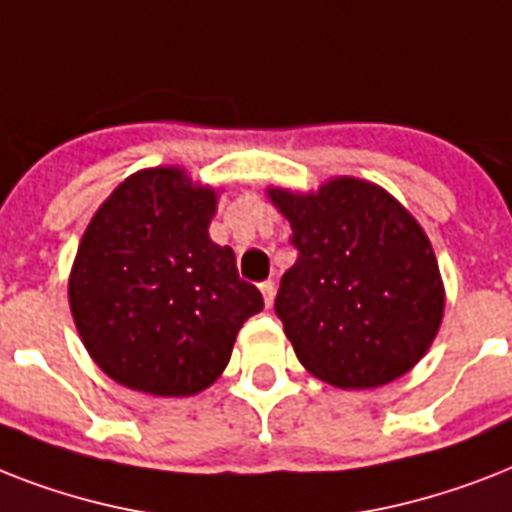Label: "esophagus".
Instances as JSON below:
<instances>
[{
  "mask_svg": "<svg viewBox=\"0 0 512 512\" xmlns=\"http://www.w3.org/2000/svg\"><path fill=\"white\" fill-rule=\"evenodd\" d=\"M260 292H263V300H265V308H271L273 305V297H276V281L268 279L260 284Z\"/></svg>",
  "mask_w": 512,
  "mask_h": 512,
  "instance_id": "1",
  "label": "esophagus"
}]
</instances>
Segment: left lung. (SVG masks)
I'll list each match as a JSON object with an SVG mask.
<instances>
[{
    "mask_svg": "<svg viewBox=\"0 0 512 512\" xmlns=\"http://www.w3.org/2000/svg\"><path fill=\"white\" fill-rule=\"evenodd\" d=\"M271 199L297 249L273 308L300 364L337 388H380L409 372L444 316L436 255L414 217L353 177Z\"/></svg>",
    "mask_w": 512,
    "mask_h": 512,
    "instance_id": "1",
    "label": "left lung"
}]
</instances>
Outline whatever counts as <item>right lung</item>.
Segmentation results:
<instances>
[{
	"label": "right lung",
	"mask_w": 512,
	"mask_h": 512,
	"mask_svg": "<svg viewBox=\"0 0 512 512\" xmlns=\"http://www.w3.org/2000/svg\"><path fill=\"white\" fill-rule=\"evenodd\" d=\"M215 191L183 170L127 177L95 212L68 300L108 377L154 396H191L220 377L249 316L263 311L231 247L209 239Z\"/></svg>",
	"instance_id": "right-lung-1"
}]
</instances>
